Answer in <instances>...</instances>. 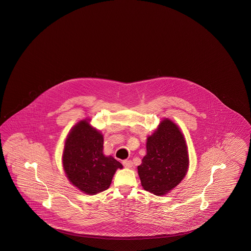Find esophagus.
<instances>
[{
  "mask_svg": "<svg viewBox=\"0 0 251 251\" xmlns=\"http://www.w3.org/2000/svg\"><path fill=\"white\" fill-rule=\"evenodd\" d=\"M122 164H123L124 167H126V168H130L132 167V162L130 160H123Z\"/></svg>",
  "mask_w": 251,
  "mask_h": 251,
  "instance_id": "1",
  "label": "esophagus"
}]
</instances>
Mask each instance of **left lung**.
<instances>
[{
	"label": "left lung",
	"mask_w": 251,
	"mask_h": 251,
	"mask_svg": "<svg viewBox=\"0 0 251 251\" xmlns=\"http://www.w3.org/2000/svg\"><path fill=\"white\" fill-rule=\"evenodd\" d=\"M146 152L138 167L142 186L154 195H164L179 184L189 167L186 142L174 122L162 121L147 138Z\"/></svg>",
	"instance_id": "8db88e82"
}]
</instances>
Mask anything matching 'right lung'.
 Listing matches in <instances>:
<instances>
[{"label":"right lung","instance_id":"obj_1","mask_svg":"<svg viewBox=\"0 0 251 251\" xmlns=\"http://www.w3.org/2000/svg\"><path fill=\"white\" fill-rule=\"evenodd\" d=\"M103 135L87 121L77 123L69 133L62 165L69 180L84 193L94 195L107 190L122 165L103 154Z\"/></svg>","mask_w":251,"mask_h":251}]
</instances>
